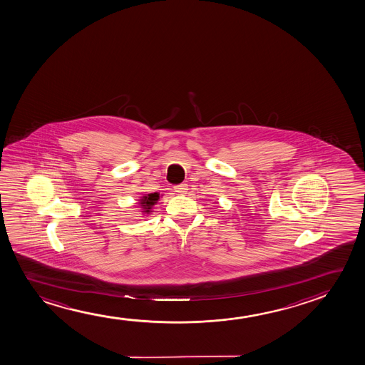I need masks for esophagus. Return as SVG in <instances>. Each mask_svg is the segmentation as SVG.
I'll list each match as a JSON object with an SVG mask.
<instances>
[{
	"mask_svg": "<svg viewBox=\"0 0 365 365\" xmlns=\"http://www.w3.org/2000/svg\"><path fill=\"white\" fill-rule=\"evenodd\" d=\"M174 191L180 194V195H184V194H186V191H187V184H180V185L175 186Z\"/></svg>",
	"mask_w": 365,
	"mask_h": 365,
	"instance_id": "obj_1",
	"label": "esophagus"
}]
</instances>
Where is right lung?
<instances>
[{"label": "right lung", "mask_w": 365, "mask_h": 365, "mask_svg": "<svg viewBox=\"0 0 365 365\" xmlns=\"http://www.w3.org/2000/svg\"><path fill=\"white\" fill-rule=\"evenodd\" d=\"M160 199V194L154 192V194H146V195L140 197L139 205L141 207V212L143 215L148 216L153 212L154 206L158 204Z\"/></svg>", "instance_id": "obj_1"}]
</instances>
